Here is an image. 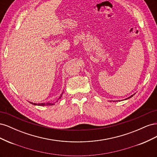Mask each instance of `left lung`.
Listing matches in <instances>:
<instances>
[{
  "instance_id": "1",
  "label": "left lung",
  "mask_w": 157,
  "mask_h": 157,
  "mask_svg": "<svg viewBox=\"0 0 157 157\" xmlns=\"http://www.w3.org/2000/svg\"><path fill=\"white\" fill-rule=\"evenodd\" d=\"M135 94H136V93H135ZM134 94H133V95H132V96H130V97H128V98H126V99H130V98H132V96H134ZM120 101V100H118V101Z\"/></svg>"
}]
</instances>
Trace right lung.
I'll list each match as a JSON object with an SVG mask.
<instances>
[{
    "instance_id": "right-lung-1",
    "label": "right lung",
    "mask_w": 157,
    "mask_h": 157,
    "mask_svg": "<svg viewBox=\"0 0 157 157\" xmlns=\"http://www.w3.org/2000/svg\"><path fill=\"white\" fill-rule=\"evenodd\" d=\"M63 94V91L62 93L61 94L59 98L57 99V100L55 102H47V103H32V102H29V103L33 104V105H39V106H50V105H54L56 102H58L59 100V99L61 98V97H62Z\"/></svg>"
}]
</instances>
